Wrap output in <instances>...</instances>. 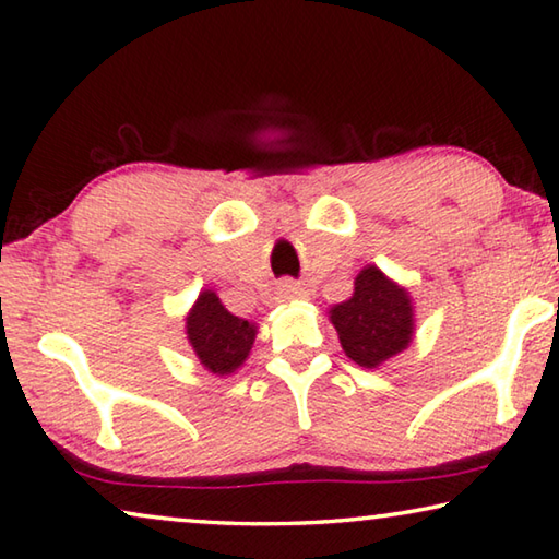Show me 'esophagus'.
Instances as JSON below:
<instances>
[{
	"label": "esophagus",
	"instance_id": "34e87169",
	"mask_svg": "<svg viewBox=\"0 0 559 559\" xmlns=\"http://www.w3.org/2000/svg\"><path fill=\"white\" fill-rule=\"evenodd\" d=\"M306 296H308L306 288L300 286V283H296V281L286 278V281L278 283V298L281 300H300V298H306Z\"/></svg>",
	"mask_w": 559,
	"mask_h": 559
}]
</instances>
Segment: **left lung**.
I'll return each mask as SVG.
<instances>
[{"instance_id":"8db88e82","label":"left lung","mask_w":559,"mask_h":559,"mask_svg":"<svg viewBox=\"0 0 559 559\" xmlns=\"http://www.w3.org/2000/svg\"><path fill=\"white\" fill-rule=\"evenodd\" d=\"M353 286V296L328 313L345 356L362 368H378L411 345L413 300L376 265H366Z\"/></svg>"}]
</instances>
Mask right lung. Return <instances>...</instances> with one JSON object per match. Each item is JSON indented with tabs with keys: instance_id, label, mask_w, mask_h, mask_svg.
I'll list each match as a JSON object with an SVG mask.
<instances>
[{
	"instance_id": "1",
	"label": "right lung",
	"mask_w": 559,
	"mask_h": 559,
	"mask_svg": "<svg viewBox=\"0 0 559 559\" xmlns=\"http://www.w3.org/2000/svg\"><path fill=\"white\" fill-rule=\"evenodd\" d=\"M186 338L209 373L228 376L241 368L251 353L255 325L228 313L214 290H201L186 316Z\"/></svg>"
}]
</instances>
